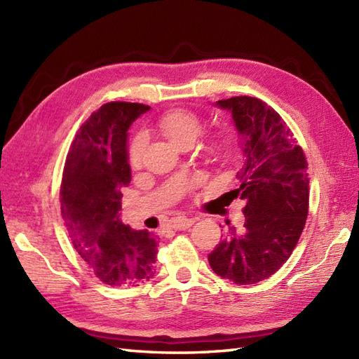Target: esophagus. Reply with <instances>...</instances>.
I'll list each match as a JSON object with an SVG mask.
<instances>
[{
  "label": "esophagus",
  "mask_w": 359,
  "mask_h": 359,
  "mask_svg": "<svg viewBox=\"0 0 359 359\" xmlns=\"http://www.w3.org/2000/svg\"><path fill=\"white\" fill-rule=\"evenodd\" d=\"M194 224V219H188V217H177L172 220L171 226L174 228V230H187V228H189Z\"/></svg>",
  "instance_id": "obj_1"
}]
</instances>
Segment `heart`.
Returning <instances> with one entry per match:
<instances>
[{
	"label": "heart",
	"instance_id": "1",
	"mask_svg": "<svg viewBox=\"0 0 359 359\" xmlns=\"http://www.w3.org/2000/svg\"><path fill=\"white\" fill-rule=\"evenodd\" d=\"M157 131L170 142L174 148H188L202 129V118L199 114L189 109H171L165 112L157 120ZM147 139L143 134H137L131 144H129V163L134 168H139L142 163V156ZM202 154L210 163L222 162L226 154V140L222 135L215 134L207 137L202 142Z\"/></svg>",
	"mask_w": 359,
	"mask_h": 359
}]
</instances>
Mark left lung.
<instances>
[{"instance_id": "obj_1", "label": "left lung", "mask_w": 359, "mask_h": 359, "mask_svg": "<svg viewBox=\"0 0 359 359\" xmlns=\"http://www.w3.org/2000/svg\"><path fill=\"white\" fill-rule=\"evenodd\" d=\"M241 137L243 165L231 196L245 202L241 231L230 226L208 255L217 276L250 285L270 278L293 253L309 215L307 160L279 114L256 97L219 100Z\"/></svg>"}]
</instances>
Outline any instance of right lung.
I'll return each mask as SVG.
<instances>
[{"label": "right lung", "mask_w": 359, "mask_h": 359, "mask_svg": "<svg viewBox=\"0 0 359 359\" xmlns=\"http://www.w3.org/2000/svg\"><path fill=\"white\" fill-rule=\"evenodd\" d=\"M147 111L140 103L103 104L81 125L63 170L66 230L86 265L111 287H135L154 276L156 236L120 219L121 191L131 182L128 129Z\"/></svg>", "instance_id": "obj_1"}]
</instances>
